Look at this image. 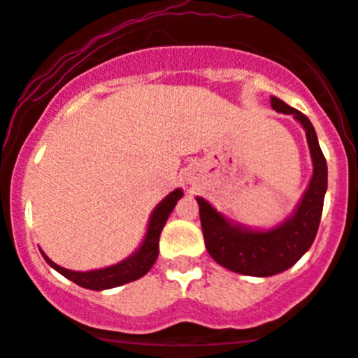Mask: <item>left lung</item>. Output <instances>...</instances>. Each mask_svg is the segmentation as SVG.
<instances>
[{
	"mask_svg": "<svg viewBox=\"0 0 358 358\" xmlns=\"http://www.w3.org/2000/svg\"><path fill=\"white\" fill-rule=\"evenodd\" d=\"M271 108L296 119L305 129L310 148L313 173L294 210L271 227H249L229 219L203 196H195L200 208L205 248L213 261L234 273L256 278L282 273L305 256L318 232L328 187L327 159L310 119L274 96H271Z\"/></svg>",
	"mask_w": 358,
	"mask_h": 358,
	"instance_id": "1",
	"label": "left lung"
}]
</instances>
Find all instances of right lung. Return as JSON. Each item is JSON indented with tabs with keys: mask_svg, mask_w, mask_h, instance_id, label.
<instances>
[{
	"mask_svg": "<svg viewBox=\"0 0 358 358\" xmlns=\"http://www.w3.org/2000/svg\"><path fill=\"white\" fill-rule=\"evenodd\" d=\"M183 196L182 188H175L173 192H170L165 199L162 200L151 212L150 220H148L145 237H143L141 244L138 245V249L133 254L122 259V261L116 262V264L106 266L101 269H92V271H72L65 269L62 266L55 264L47 254L40 249L42 256L47 264L60 273L62 276L71 279L72 282L79 285L85 289L92 291H102V289H110V287H117L126 285V282L136 281V279L143 278L145 274L153 268V264L158 259L159 252V236H162L163 227H165L168 217L173 212L176 202Z\"/></svg>",
	"mask_w": 358,
	"mask_h": 358,
	"instance_id": "obj_1",
	"label": "right lung"
}]
</instances>
